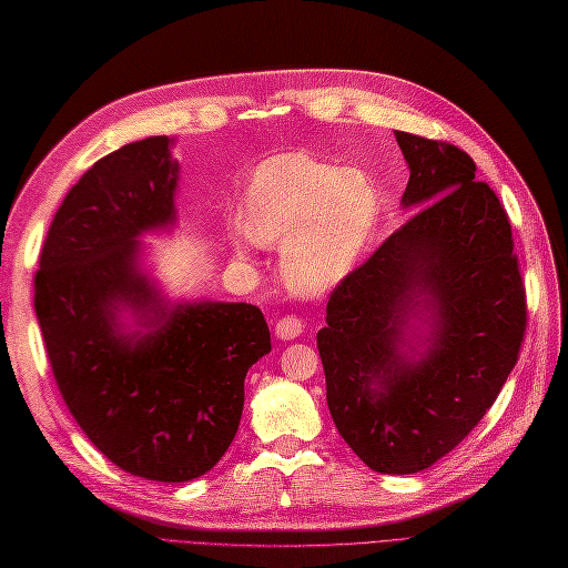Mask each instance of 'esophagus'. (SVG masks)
I'll list each match as a JSON object with an SVG mask.
<instances>
[{"instance_id": "34e87169", "label": "esophagus", "mask_w": 568, "mask_h": 568, "mask_svg": "<svg viewBox=\"0 0 568 568\" xmlns=\"http://www.w3.org/2000/svg\"><path fill=\"white\" fill-rule=\"evenodd\" d=\"M303 329H305V324H303L301 317L284 315L277 322V326H274V336L282 338V341H294V338H298L303 334Z\"/></svg>"}]
</instances>
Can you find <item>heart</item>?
I'll list each match as a JSON object with an SVG mask.
<instances>
[{"instance_id": "obj_1", "label": "heart", "mask_w": 568, "mask_h": 568, "mask_svg": "<svg viewBox=\"0 0 568 568\" xmlns=\"http://www.w3.org/2000/svg\"><path fill=\"white\" fill-rule=\"evenodd\" d=\"M376 192L355 168L311 153H280L257 165L244 189V230L255 244L284 248L286 284L317 296L348 277L376 220ZM246 248L244 242L236 251Z\"/></svg>"}]
</instances>
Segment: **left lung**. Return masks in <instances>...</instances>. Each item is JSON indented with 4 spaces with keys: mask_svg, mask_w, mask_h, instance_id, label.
<instances>
[{
    "mask_svg": "<svg viewBox=\"0 0 568 568\" xmlns=\"http://www.w3.org/2000/svg\"><path fill=\"white\" fill-rule=\"evenodd\" d=\"M419 209L326 303L317 348L326 405L353 453L382 474H415L484 419L519 359L526 288L507 211L467 151L395 132ZM409 318L429 326L409 361ZM415 336V343H419Z\"/></svg>",
    "mask_w": 568,
    "mask_h": 568,
    "instance_id": "left-lung-1",
    "label": "left lung"
}]
</instances>
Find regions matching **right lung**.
Instances as JSON below:
<instances>
[{
  "label": "right lung",
  "mask_w": 568,
  "mask_h": 568,
  "mask_svg": "<svg viewBox=\"0 0 568 568\" xmlns=\"http://www.w3.org/2000/svg\"><path fill=\"white\" fill-rule=\"evenodd\" d=\"M168 136L125 144L84 173L51 220L36 313L63 400L115 467L161 484L211 471L244 409V379L270 353L261 307L186 303L165 311L136 265V236L175 220ZM120 304L150 332L123 335Z\"/></svg>",
  "instance_id": "right-lung-1"
}]
</instances>
